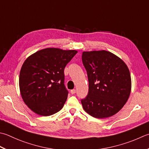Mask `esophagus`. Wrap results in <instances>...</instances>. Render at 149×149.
Returning <instances> with one entry per match:
<instances>
[{"mask_svg": "<svg viewBox=\"0 0 149 149\" xmlns=\"http://www.w3.org/2000/svg\"><path fill=\"white\" fill-rule=\"evenodd\" d=\"M75 92H76V90H75V89H73V90H71L70 93H71L72 94H75Z\"/></svg>", "mask_w": 149, "mask_h": 149, "instance_id": "34e87169", "label": "esophagus"}]
</instances>
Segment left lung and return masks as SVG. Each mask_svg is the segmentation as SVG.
<instances>
[{"label": "left lung", "instance_id": "8db88e82", "mask_svg": "<svg viewBox=\"0 0 149 149\" xmlns=\"http://www.w3.org/2000/svg\"><path fill=\"white\" fill-rule=\"evenodd\" d=\"M82 61L88 79V93L81 100L84 110L95 118L116 114L131 91L129 70L123 61L105 50L83 52Z\"/></svg>", "mask_w": 149, "mask_h": 149}]
</instances>
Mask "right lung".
<instances>
[{"label": "right lung", "mask_w": 149, "mask_h": 149, "mask_svg": "<svg viewBox=\"0 0 149 149\" xmlns=\"http://www.w3.org/2000/svg\"><path fill=\"white\" fill-rule=\"evenodd\" d=\"M77 53L48 48L26 59L20 72L19 88L23 101L32 111L48 116L62 109L68 94L64 69Z\"/></svg>", "instance_id": "right-lung-1"}]
</instances>
